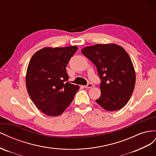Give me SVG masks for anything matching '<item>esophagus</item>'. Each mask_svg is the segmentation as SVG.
Segmentation results:
<instances>
[{"instance_id":"obj_1","label":"esophagus","mask_w":156,"mask_h":156,"mask_svg":"<svg viewBox=\"0 0 156 156\" xmlns=\"http://www.w3.org/2000/svg\"><path fill=\"white\" fill-rule=\"evenodd\" d=\"M93 86V85L92 83H87L86 86H84L83 87H85V88H91V87H92Z\"/></svg>"}]
</instances>
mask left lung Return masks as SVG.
I'll use <instances>...</instances> for the list:
<instances>
[{"instance_id":"1","label":"left lung","mask_w":156,"mask_h":156,"mask_svg":"<svg viewBox=\"0 0 156 156\" xmlns=\"http://www.w3.org/2000/svg\"><path fill=\"white\" fill-rule=\"evenodd\" d=\"M93 62L101 80V95L95 101L108 111L122 108L135 88V72L129 55L116 44H96L82 49Z\"/></svg>"}]
</instances>
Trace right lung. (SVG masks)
Listing matches in <instances>:
<instances>
[{"mask_svg":"<svg viewBox=\"0 0 156 156\" xmlns=\"http://www.w3.org/2000/svg\"><path fill=\"white\" fill-rule=\"evenodd\" d=\"M76 46L45 48L33 55L26 75L29 95L37 107L50 116L63 113L73 101L79 86L67 82L66 66Z\"/></svg>","mask_w":156,"mask_h":156,"instance_id":"right-lung-1","label":"right lung"}]
</instances>
